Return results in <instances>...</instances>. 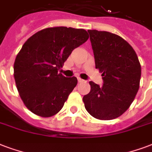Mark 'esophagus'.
<instances>
[{"label":"esophagus","instance_id":"obj_1","mask_svg":"<svg viewBox=\"0 0 152 152\" xmlns=\"http://www.w3.org/2000/svg\"><path fill=\"white\" fill-rule=\"evenodd\" d=\"M77 81H78V83H83V82H85V81L83 80V79H82V78H80V77L77 78Z\"/></svg>","mask_w":152,"mask_h":152}]
</instances>
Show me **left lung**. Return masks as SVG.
<instances>
[{
    "instance_id": "left-lung-1",
    "label": "left lung",
    "mask_w": 152,
    "mask_h": 152,
    "mask_svg": "<svg viewBox=\"0 0 152 152\" xmlns=\"http://www.w3.org/2000/svg\"><path fill=\"white\" fill-rule=\"evenodd\" d=\"M95 68L103 84L90 82L83 96L89 114L102 120L119 117L131 106L140 88L141 66L135 51L124 38L110 32L89 29Z\"/></svg>"
}]
</instances>
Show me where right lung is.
<instances>
[{
    "instance_id": "1",
    "label": "right lung",
    "mask_w": 152,
    "mask_h": 152,
    "mask_svg": "<svg viewBox=\"0 0 152 152\" xmlns=\"http://www.w3.org/2000/svg\"><path fill=\"white\" fill-rule=\"evenodd\" d=\"M88 38L85 29L61 26L44 28L25 42L13 70L20 99L31 112L50 117L61 110L77 80L58 70L72 51Z\"/></svg>"
}]
</instances>
